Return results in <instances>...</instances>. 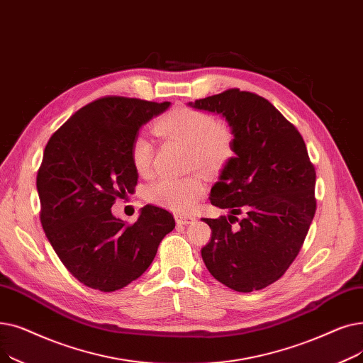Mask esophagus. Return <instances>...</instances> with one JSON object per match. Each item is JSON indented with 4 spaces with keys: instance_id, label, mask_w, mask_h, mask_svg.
<instances>
[{
    "instance_id": "34e87169",
    "label": "esophagus",
    "mask_w": 363,
    "mask_h": 363,
    "mask_svg": "<svg viewBox=\"0 0 363 363\" xmlns=\"http://www.w3.org/2000/svg\"><path fill=\"white\" fill-rule=\"evenodd\" d=\"M176 221H177V224H180V226H187V224L195 223V217H192V216H177Z\"/></svg>"
}]
</instances>
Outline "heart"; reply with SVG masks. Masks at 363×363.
<instances>
[{
	"mask_svg": "<svg viewBox=\"0 0 363 363\" xmlns=\"http://www.w3.org/2000/svg\"><path fill=\"white\" fill-rule=\"evenodd\" d=\"M153 130L162 137L187 145L191 149V164L206 171L220 169L233 155L232 128L195 108L176 106L155 123ZM130 158L140 176L150 174L153 147L145 135L139 134L133 139ZM205 189V182L199 176L161 179L149 187L147 198L168 210L187 213L203 196Z\"/></svg>",
	"mask_w": 363,
	"mask_h": 363,
	"instance_id": "heart-1",
	"label": "heart"
}]
</instances>
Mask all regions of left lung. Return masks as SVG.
Listing matches in <instances>:
<instances>
[{
	"label": "left lung",
	"mask_w": 363,
	"mask_h": 363,
	"mask_svg": "<svg viewBox=\"0 0 363 363\" xmlns=\"http://www.w3.org/2000/svg\"><path fill=\"white\" fill-rule=\"evenodd\" d=\"M187 105L218 113L233 131L235 157L210 194L211 203L229 214L202 218L213 232L202 260L223 285L238 292L263 289L296 260L315 217L316 172L303 137L254 93L232 89ZM239 213L245 214L240 220Z\"/></svg>",
	"instance_id": "obj_1"
}]
</instances>
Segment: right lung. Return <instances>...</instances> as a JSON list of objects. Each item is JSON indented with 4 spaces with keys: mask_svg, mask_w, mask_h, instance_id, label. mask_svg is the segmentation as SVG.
I'll list each match as a JSON object with an SVG mask.
<instances>
[{
    "mask_svg": "<svg viewBox=\"0 0 363 363\" xmlns=\"http://www.w3.org/2000/svg\"><path fill=\"white\" fill-rule=\"evenodd\" d=\"M169 105L103 97L50 137L37 176L41 224L60 262L85 286L111 292L140 278L176 226L172 214L155 205L143 206L134 224L111 211L139 179L133 139Z\"/></svg>",
    "mask_w": 363,
    "mask_h": 363,
    "instance_id": "1",
    "label": "right lung"
}]
</instances>
